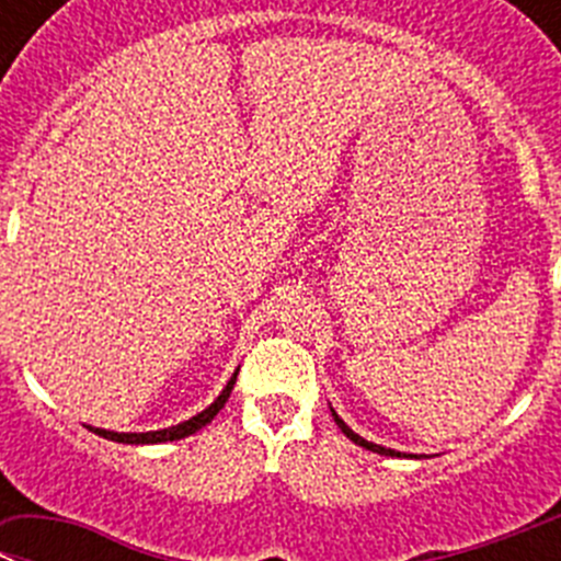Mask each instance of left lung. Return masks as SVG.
Listing matches in <instances>:
<instances>
[{
    "label": "left lung",
    "instance_id": "1",
    "mask_svg": "<svg viewBox=\"0 0 561 561\" xmlns=\"http://www.w3.org/2000/svg\"><path fill=\"white\" fill-rule=\"evenodd\" d=\"M332 411V408H330ZM332 419H335V425L341 427V433L346 438H350V442H355L357 447H363V450H371V453H380V456H391V458H413V456H405V453H400V450H391V447H382V444H375V442H366V438L363 436H357L355 431H352L350 425H346V422H343L341 416H337L335 411H332Z\"/></svg>",
    "mask_w": 561,
    "mask_h": 561
}]
</instances>
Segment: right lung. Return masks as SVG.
Instances as JSON below:
<instances>
[{
    "instance_id": "right-lung-1",
    "label": "right lung",
    "mask_w": 561,
    "mask_h": 561,
    "mask_svg": "<svg viewBox=\"0 0 561 561\" xmlns=\"http://www.w3.org/2000/svg\"><path fill=\"white\" fill-rule=\"evenodd\" d=\"M240 371V368H237ZM237 371L231 375V380L226 382L224 391L218 393V400L211 402L209 408H204L201 413H195V416H190L186 422H179V425L173 427H161V431H148V433H117V431H105V427H92V425H85L92 433H98V436L103 438H111V442H119V444H161V442H179V438L184 436H193V433H198L201 427L209 425L211 419L218 416L220 408L226 405V400H229V393L231 388H234L237 382Z\"/></svg>"
}]
</instances>
